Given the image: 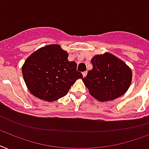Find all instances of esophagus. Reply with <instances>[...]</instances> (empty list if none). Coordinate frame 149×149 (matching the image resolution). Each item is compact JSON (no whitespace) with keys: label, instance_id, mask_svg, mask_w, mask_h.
I'll return each instance as SVG.
<instances>
[{"label":"esophagus","instance_id":"esophagus-1","mask_svg":"<svg viewBox=\"0 0 149 149\" xmlns=\"http://www.w3.org/2000/svg\"><path fill=\"white\" fill-rule=\"evenodd\" d=\"M87 75V72H83V77H86Z\"/></svg>","mask_w":149,"mask_h":149}]
</instances>
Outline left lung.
<instances>
[{
    "label": "left lung",
    "mask_w": 149,
    "mask_h": 149,
    "mask_svg": "<svg viewBox=\"0 0 149 149\" xmlns=\"http://www.w3.org/2000/svg\"><path fill=\"white\" fill-rule=\"evenodd\" d=\"M93 69L83 79L89 94L100 102L114 100L124 95L131 85L132 72L124 61L106 52L94 56Z\"/></svg>",
    "instance_id": "1"
}]
</instances>
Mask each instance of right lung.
I'll list each match as a JSON object with an SVG mask.
<instances>
[{
	"label": "right lung",
	"mask_w": 149,
	"mask_h": 149,
	"mask_svg": "<svg viewBox=\"0 0 149 149\" xmlns=\"http://www.w3.org/2000/svg\"><path fill=\"white\" fill-rule=\"evenodd\" d=\"M68 53L58 44L41 47L25 60L22 74L27 89L41 100L53 102L63 97L82 73L77 63L69 61Z\"/></svg>",
	"instance_id": "1"
}]
</instances>
